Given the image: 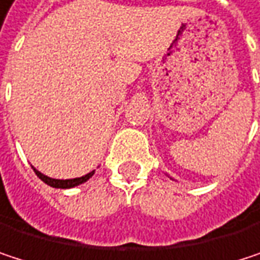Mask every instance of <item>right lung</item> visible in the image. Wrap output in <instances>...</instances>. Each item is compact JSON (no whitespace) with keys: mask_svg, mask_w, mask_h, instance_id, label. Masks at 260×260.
<instances>
[{"mask_svg":"<svg viewBox=\"0 0 260 260\" xmlns=\"http://www.w3.org/2000/svg\"><path fill=\"white\" fill-rule=\"evenodd\" d=\"M33 171L36 173V176H38L44 183H47V185H50V186H53V188H60V189H69V188L78 186V185L84 183L86 180H89V179L93 176V173H95V171H92V173H89V174H86V176H83V177H77V179L59 180V179H51V177H48V176L42 174V173H41V171H38L35 167H33Z\"/></svg>","mask_w":260,"mask_h":260,"instance_id":"right-lung-1","label":"right lung"}]
</instances>
